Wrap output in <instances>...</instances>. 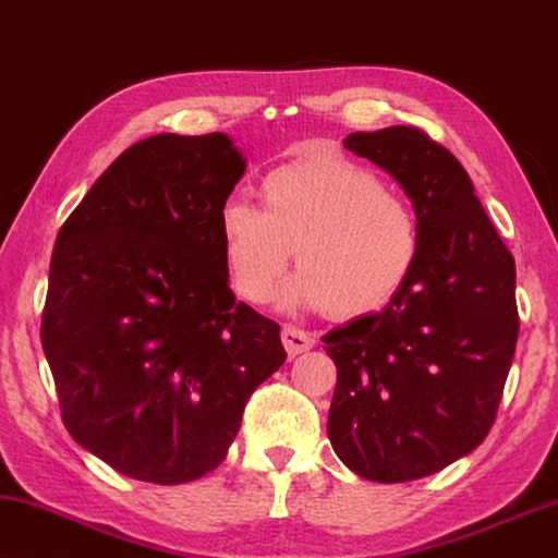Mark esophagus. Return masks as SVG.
I'll use <instances>...</instances> for the list:
<instances>
[{
	"mask_svg": "<svg viewBox=\"0 0 558 558\" xmlns=\"http://www.w3.org/2000/svg\"><path fill=\"white\" fill-rule=\"evenodd\" d=\"M280 338H282V345H286L288 355H298V353L311 351L313 343H315L311 332H305V330L295 328V326H282Z\"/></svg>",
	"mask_w": 558,
	"mask_h": 558,
	"instance_id": "1",
	"label": "esophagus"
}]
</instances>
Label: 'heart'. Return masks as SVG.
Masks as SVG:
<instances>
[{
	"label": "heart",
	"instance_id": "obj_1",
	"mask_svg": "<svg viewBox=\"0 0 558 558\" xmlns=\"http://www.w3.org/2000/svg\"><path fill=\"white\" fill-rule=\"evenodd\" d=\"M263 210L228 199L220 240L232 288L268 301L295 251L288 303L320 305L332 318L384 307L409 280L421 247L418 215L401 190L338 155H305L260 182Z\"/></svg>",
	"mask_w": 558,
	"mask_h": 558
}]
</instances>
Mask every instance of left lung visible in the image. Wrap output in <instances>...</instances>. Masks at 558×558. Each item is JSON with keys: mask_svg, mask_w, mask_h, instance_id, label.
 Listing matches in <instances>:
<instances>
[{"mask_svg": "<svg viewBox=\"0 0 558 558\" xmlns=\"http://www.w3.org/2000/svg\"><path fill=\"white\" fill-rule=\"evenodd\" d=\"M343 145L405 190L421 247L384 311L323 338L338 368L328 438L359 476L401 484L492 430L519 338L517 265L469 172L426 132L396 124Z\"/></svg>", "mask_w": 558, "mask_h": 558, "instance_id": "8db88e82", "label": "left lung"}]
</instances>
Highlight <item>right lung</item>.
<instances>
[{"label":"right lung","mask_w":558,"mask_h":558,"mask_svg":"<svg viewBox=\"0 0 558 558\" xmlns=\"http://www.w3.org/2000/svg\"><path fill=\"white\" fill-rule=\"evenodd\" d=\"M245 172L222 132L132 145L57 235L41 348L66 430L124 476L187 484L226 461L280 326L238 303L220 210Z\"/></svg>","instance_id":"right-lung-1"}]
</instances>
